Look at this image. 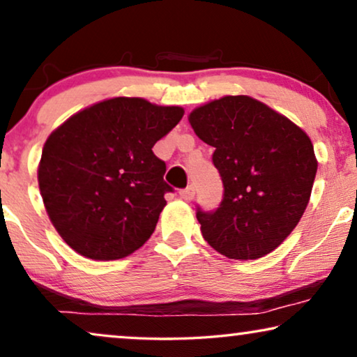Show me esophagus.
I'll use <instances>...</instances> for the list:
<instances>
[{
  "instance_id": "esophagus-1",
  "label": "esophagus",
  "mask_w": 357,
  "mask_h": 357,
  "mask_svg": "<svg viewBox=\"0 0 357 357\" xmlns=\"http://www.w3.org/2000/svg\"><path fill=\"white\" fill-rule=\"evenodd\" d=\"M180 198L185 199V202H192L195 198V188L193 187H187L185 190H180Z\"/></svg>"
}]
</instances>
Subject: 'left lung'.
<instances>
[{"instance_id":"left-lung-1","label":"left lung","mask_w":357,"mask_h":357,"mask_svg":"<svg viewBox=\"0 0 357 357\" xmlns=\"http://www.w3.org/2000/svg\"><path fill=\"white\" fill-rule=\"evenodd\" d=\"M213 146L224 198L197 213L209 245L232 260H257L280 247L309 204L317 174L314 144L287 116L250 96H224L188 115Z\"/></svg>"}]
</instances>
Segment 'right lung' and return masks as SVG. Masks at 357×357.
Segmentation results:
<instances>
[{"mask_svg": "<svg viewBox=\"0 0 357 357\" xmlns=\"http://www.w3.org/2000/svg\"><path fill=\"white\" fill-rule=\"evenodd\" d=\"M183 114L177 105L112 97L52 131L38 188L53 227L76 253L109 261L144 245L172 192L153 148Z\"/></svg>", "mask_w": 357, "mask_h": 357, "instance_id": "obj_1", "label": "right lung"}]
</instances>
